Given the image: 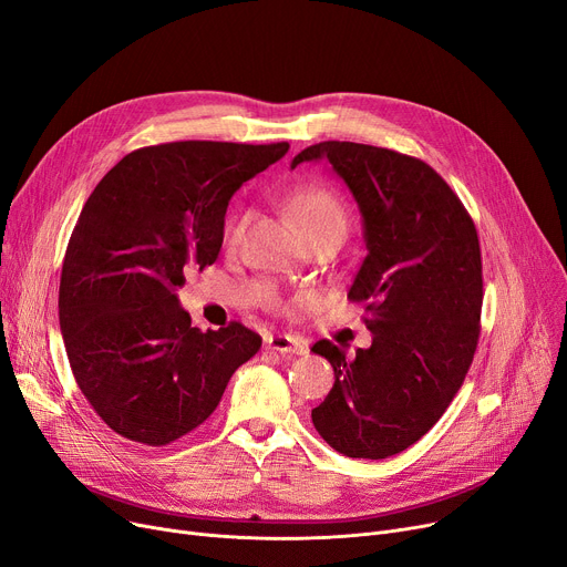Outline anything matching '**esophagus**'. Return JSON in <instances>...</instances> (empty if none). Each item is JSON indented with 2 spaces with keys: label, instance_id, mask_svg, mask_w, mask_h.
I'll use <instances>...</instances> for the list:
<instances>
[{
  "label": "esophagus",
  "instance_id": "esophagus-1",
  "mask_svg": "<svg viewBox=\"0 0 567 567\" xmlns=\"http://www.w3.org/2000/svg\"><path fill=\"white\" fill-rule=\"evenodd\" d=\"M264 344H266V349L278 351V353H287V355H303V353H308L306 340L293 338V336H285V333L268 336L264 340Z\"/></svg>",
  "mask_w": 567,
  "mask_h": 567
}]
</instances>
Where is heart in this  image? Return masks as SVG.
<instances>
[{
    "label": "heart",
    "instance_id": "obj_1",
    "mask_svg": "<svg viewBox=\"0 0 567 567\" xmlns=\"http://www.w3.org/2000/svg\"><path fill=\"white\" fill-rule=\"evenodd\" d=\"M289 208L291 214L299 220L303 234H310L315 229L323 227H342L347 229V214L340 199L326 188H303V190H293L289 195ZM248 214H238L229 229H227V241L238 244L246 231L248 225Z\"/></svg>",
    "mask_w": 567,
    "mask_h": 567
}]
</instances>
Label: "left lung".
Returning a JSON list of instances; mask_svg holds the SVG:
<instances>
[{
  "mask_svg": "<svg viewBox=\"0 0 567 567\" xmlns=\"http://www.w3.org/2000/svg\"><path fill=\"white\" fill-rule=\"evenodd\" d=\"M321 158L363 216L368 255L347 299L365 308L372 347L353 359L331 340L312 347L336 372L312 423L338 453L385 460L425 436L462 389L481 336V241L460 197L421 158L329 140L291 167Z\"/></svg>",
  "mask_w": 567,
  "mask_h": 567,
  "instance_id": "obj_1",
  "label": "left lung"
}]
</instances>
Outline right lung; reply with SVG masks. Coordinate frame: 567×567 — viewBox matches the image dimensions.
<instances>
[{
	"label": "right lung",
	"instance_id": "add662e5",
	"mask_svg": "<svg viewBox=\"0 0 567 567\" xmlns=\"http://www.w3.org/2000/svg\"><path fill=\"white\" fill-rule=\"evenodd\" d=\"M289 144L167 142L118 161L89 195L66 248L59 326L101 421L167 445L212 415L261 338L229 321L202 333L178 306L188 271L218 259L231 195Z\"/></svg>",
	"mask_w": 567,
	"mask_h": 567
}]
</instances>
